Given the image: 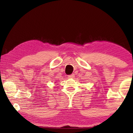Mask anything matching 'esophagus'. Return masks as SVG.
Returning <instances> with one entry per match:
<instances>
[{"label":"esophagus","mask_w":133,"mask_h":133,"mask_svg":"<svg viewBox=\"0 0 133 133\" xmlns=\"http://www.w3.org/2000/svg\"><path fill=\"white\" fill-rule=\"evenodd\" d=\"M68 77L69 78H73L75 77V75L74 74H72V75H69L68 76Z\"/></svg>","instance_id":"esophagus-1"}]
</instances>
